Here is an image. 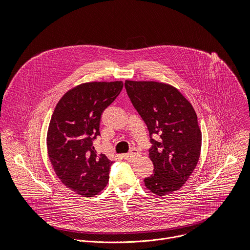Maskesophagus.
Instances as JSON below:
<instances>
[{
    "label": "esophagus",
    "mask_w": 250,
    "mask_h": 250,
    "mask_svg": "<svg viewBox=\"0 0 250 250\" xmlns=\"http://www.w3.org/2000/svg\"><path fill=\"white\" fill-rule=\"evenodd\" d=\"M140 156H141V153L138 152V151H136V150H132V151H130L129 153L124 155L125 159V160H128V161H134L135 159L139 158Z\"/></svg>",
    "instance_id": "34e87169"
}]
</instances>
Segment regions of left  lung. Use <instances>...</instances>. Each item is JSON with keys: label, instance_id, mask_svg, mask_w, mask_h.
<instances>
[{"label": "left lung", "instance_id": "8db88e82", "mask_svg": "<svg viewBox=\"0 0 250 250\" xmlns=\"http://www.w3.org/2000/svg\"><path fill=\"white\" fill-rule=\"evenodd\" d=\"M134 108L145 121L153 146L149 158L153 174L145 179L153 194L164 196L179 190L196 168L202 147V132L192 104L177 88L156 81L125 80Z\"/></svg>", "mask_w": 250, "mask_h": 250}]
</instances>
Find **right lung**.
<instances>
[{
    "label": "right lung",
    "instance_id": "1",
    "mask_svg": "<svg viewBox=\"0 0 250 250\" xmlns=\"http://www.w3.org/2000/svg\"><path fill=\"white\" fill-rule=\"evenodd\" d=\"M123 81L87 82L67 91L57 103L46 135L47 154L59 180L83 197L98 195L109 182L112 161L97 154L101 116L121 93Z\"/></svg>",
    "mask_w": 250,
    "mask_h": 250
}]
</instances>
